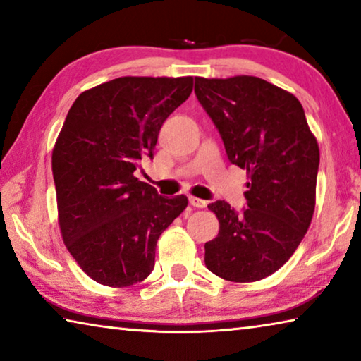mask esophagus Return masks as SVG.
Here are the masks:
<instances>
[{
    "label": "esophagus",
    "mask_w": 361,
    "mask_h": 361,
    "mask_svg": "<svg viewBox=\"0 0 361 361\" xmlns=\"http://www.w3.org/2000/svg\"><path fill=\"white\" fill-rule=\"evenodd\" d=\"M189 204H191L192 207H195V209H204V207L207 205V202L205 200H202V199H199V197H189Z\"/></svg>",
    "instance_id": "34e87169"
}]
</instances>
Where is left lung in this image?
<instances>
[{
	"mask_svg": "<svg viewBox=\"0 0 361 361\" xmlns=\"http://www.w3.org/2000/svg\"><path fill=\"white\" fill-rule=\"evenodd\" d=\"M195 97L221 135L231 164L245 169L247 209L209 205L219 221L205 266L229 282L279 271L304 239L315 209L320 151L295 95L261 78H195Z\"/></svg>",
	"mask_w": 361,
	"mask_h": 361,
	"instance_id": "1",
	"label": "left lung"
}]
</instances>
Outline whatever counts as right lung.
I'll use <instances>...</instances> for the list:
<instances>
[{"label": "right lung", "instance_id": "obj_1", "mask_svg": "<svg viewBox=\"0 0 361 361\" xmlns=\"http://www.w3.org/2000/svg\"><path fill=\"white\" fill-rule=\"evenodd\" d=\"M192 78L124 76L78 97L52 151L66 248L95 282L130 286L154 269L156 243L186 209L135 170L154 156L159 130L192 92Z\"/></svg>", "mask_w": 361, "mask_h": 361}]
</instances>
